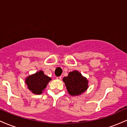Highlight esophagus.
<instances>
[{
	"mask_svg": "<svg viewBox=\"0 0 127 127\" xmlns=\"http://www.w3.org/2000/svg\"><path fill=\"white\" fill-rule=\"evenodd\" d=\"M56 79H57L61 80V79H62V76H59V77H57Z\"/></svg>",
	"mask_w": 127,
	"mask_h": 127,
	"instance_id": "1",
	"label": "esophagus"
}]
</instances>
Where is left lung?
Returning a JSON list of instances; mask_svg holds the SVG:
<instances>
[{
    "label": "left lung",
    "instance_id": "left-lung-1",
    "mask_svg": "<svg viewBox=\"0 0 127 127\" xmlns=\"http://www.w3.org/2000/svg\"><path fill=\"white\" fill-rule=\"evenodd\" d=\"M63 81L71 95H81L88 88V81L77 70L68 73L67 76L64 77Z\"/></svg>",
    "mask_w": 127,
    "mask_h": 127
}]
</instances>
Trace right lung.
Returning <instances> with one entry per match:
<instances>
[{"label": "right lung", "mask_w": 127, "mask_h": 127, "mask_svg": "<svg viewBox=\"0 0 127 127\" xmlns=\"http://www.w3.org/2000/svg\"><path fill=\"white\" fill-rule=\"evenodd\" d=\"M51 78L45 75L42 70L29 76L26 78L25 82L29 90L33 94H41Z\"/></svg>", "instance_id": "obj_1"}]
</instances>
